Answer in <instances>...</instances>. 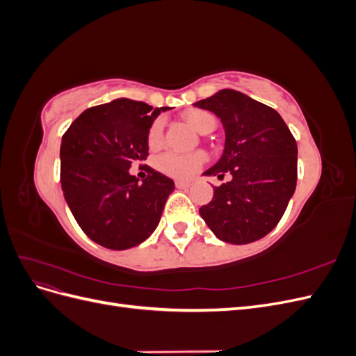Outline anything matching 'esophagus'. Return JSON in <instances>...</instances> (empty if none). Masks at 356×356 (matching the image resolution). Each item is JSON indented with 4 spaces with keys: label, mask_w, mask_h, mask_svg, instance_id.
Returning a JSON list of instances; mask_svg holds the SVG:
<instances>
[{
    "label": "esophagus",
    "mask_w": 356,
    "mask_h": 356,
    "mask_svg": "<svg viewBox=\"0 0 356 356\" xmlns=\"http://www.w3.org/2000/svg\"><path fill=\"white\" fill-rule=\"evenodd\" d=\"M177 188H188L191 186L190 181H175Z\"/></svg>",
    "instance_id": "34e87169"
}]
</instances>
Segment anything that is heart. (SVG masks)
<instances>
[{"mask_svg":"<svg viewBox=\"0 0 356 356\" xmlns=\"http://www.w3.org/2000/svg\"><path fill=\"white\" fill-rule=\"evenodd\" d=\"M184 120L187 124H190L196 132L199 134H208L215 127V117L199 108H193L184 113ZM161 138H163V123L161 120H156L152 126H149V131L147 135V143L149 148H156L160 145ZM207 156L203 153H193V154H178V153H163L157 159V168L163 172V174L179 178V179H187L191 178L196 174L197 169L204 163Z\"/></svg>","mask_w":356,"mask_h":356,"instance_id":"obj_1","label":"heart"}]
</instances>
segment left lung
Here are the masks:
<instances>
[{"label":"left lung","mask_w":356,"mask_h":356,"mask_svg":"<svg viewBox=\"0 0 356 356\" xmlns=\"http://www.w3.org/2000/svg\"><path fill=\"white\" fill-rule=\"evenodd\" d=\"M217 114L225 129L221 159L204 175L227 184L199 209L218 239L243 245L270 233L297 184V143L279 113L250 96L222 89L195 104Z\"/></svg>","instance_id":"left-lung-1"}]
</instances>
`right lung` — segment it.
<instances>
[{
  "label": "right lung",
  "instance_id": "1",
  "mask_svg": "<svg viewBox=\"0 0 356 356\" xmlns=\"http://www.w3.org/2000/svg\"><path fill=\"white\" fill-rule=\"evenodd\" d=\"M115 99L81 113L62 136L60 184L81 230L108 250H127L154 232L174 181L147 166L141 182L129 174L148 156L147 135L165 111Z\"/></svg>",
  "mask_w": 356,
  "mask_h": 356
}]
</instances>
